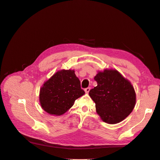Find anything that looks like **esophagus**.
<instances>
[{
	"instance_id": "1",
	"label": "esophagus",
	"mask_w": 160,
	"mask_h": 160,
	"mask_svg": "<svg viewBox=\"0 0 160 160\" xmlns=\"http://www.w3.org/2000/svg\"><path fill=\"white\" fill-rule=\"evenodd\" d=\"M90 90H91V88H85L84 89V91H85V92L86 93H88L89 92V91H90Z\"/></svg>"
}]
</instances>
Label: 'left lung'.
<instances>
[{
    "label": "left lung",
    "mask_w": 160,
    "mask_h": 160,
    "mask_svg": "<svg viewBox=\"0 0 160 160\" xmlns=\"http://www.w3.org/2000/svg\"><path fill=\"white\" fill-rule=\"evenodd\" d=\"M97 86L89 91L101 119L109 124L124 120L136 104V92L130 82L115 69L98 71Z\"/></svg>",
    "instance_id": "8db88e82"
}]
</instances>
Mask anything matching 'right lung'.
Wrapping results in <instances>:
<instances>
[{"mask_svg":"<svg viewBox=\"0 0 160 160\" xmlns=\"http://www.w3.org/2000/svg\"><path fill=\"white\" fill-rule=\"evenodd\" d=\"M84 94L75 71L61 69L44 82L40 89L39 101L44 111L51 115L61 116Z\"/></svg>","mask_w":160,"mask_h":160,"instance_id":"right-lung-1","label":"right lung"}]
</instances>
